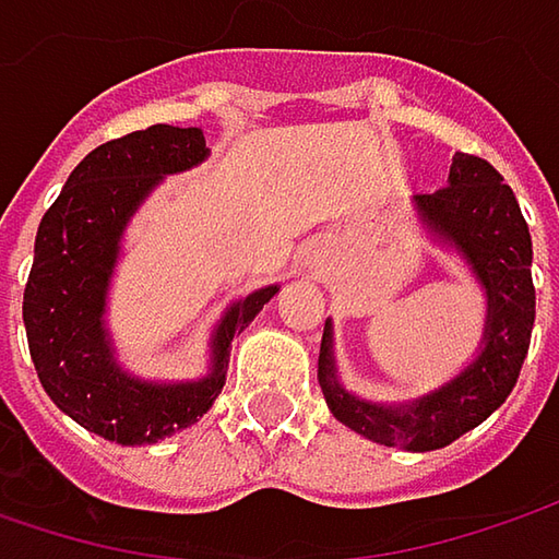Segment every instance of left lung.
Returning a JSON list of instances; mask_svg holds the SVG:
<instances>
[{
	"mask_svg": "<svg viewBox=\"0 0 559 559\" xmlns=\"http://www.w3.org/2000/svg\"><path fill=\"white\" fill-rule=\"evenodd\" d=\"M424 221L459 249L487 290V332L475 364L440 392L414 405L382 408L347 395L335 379L332 329L325 322L319 347V385L329 411L367 440L408 452H430L475 430L509 399L522 373L535 325L532 234L522 209L497 167L459 151L449 182L433 195L414 199Z\"/></svg>",
	"mask_w": 559,
	"mask_h": 559,
	"instance_id": "8db88e82",
	"label": "left lung"
}]
</instances>
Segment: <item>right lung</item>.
I'll return each mask as SVG.
<instances>
[{
  "mask_svg": "<svg viewBox=\"0 0 559 559\" xmlns=\"http://www.w3.org/2000/svg\"><path fill=\"white\" fill-rule=\"evenodd\" d=\"M205 154L202 129L164 122L104 142L69 174L37 227L21 307L34 370L56 408L110 443H157L195 424L224 389L234 335L278 294L262 287L227 310L214 332L212 377L202 382L154 385L114 364L100 316L119 234L154 182Z\"/></svg>",
  "mask_w": 559,
  "mask_h": 559,
  "instance_id": "add662e5",
  "label": "right lung"
}]
</instances>
